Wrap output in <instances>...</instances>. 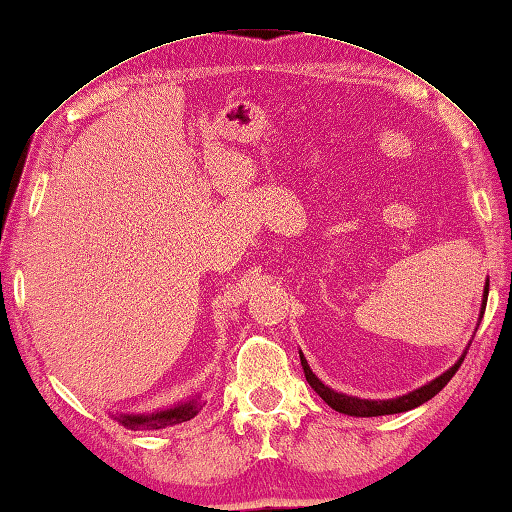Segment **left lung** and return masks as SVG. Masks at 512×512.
Listing matches in <instances>:
<instances>
[{
  "mask_svg": "<svg viewBox=\"0 0 512 512\" xmlns=\"http://www.w3.org/2000/svg\"><path fill=\"white\" fill-rule=\"evenodd\" d=\"M486 299H488V282H486V288H484V306H482V317H484V308H486ZM464 357L459 359V362L446 370L444 375H439L435 382H430L422 388L413 390V393H408L404 397H397V399H386V402H370V399H357V397H348V395H342V393H335V390H330L328 386H324L319 379L313 375V370H310L308 362L304 359V355L299 353V359H302V368H304V375H306V382L313 386L315 393L324 399V402L335 408L337 413H344V415H355V417H379V415H393V413H404V410H410V408H417L422 406L424 402H428V399H433L439 390H442L450 379H453V375L457 373V368L462 366Z\"/></svg>",
  "mask_w": 512,
  "mask_h": 512,
  "instance_id": "1",
  "label": "left lung"
}]
</instances>
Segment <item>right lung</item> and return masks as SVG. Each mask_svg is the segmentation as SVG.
I'll return each mask as SVG.
<instances>
[{
  "instance_id": "right-lung-1",
  "label": "right lung",
  "mask_w": 512,
  "mask_h": 512,
  "mask_svg": "<svg viewBox=\"0 0 512 512\" xmlns=\"http://www.w3.org/2000/svg\"><path fill=\"white\" fill-rule=\"evenodd\" d=\"M197 404L190 402V404H182V406H175L170 410H159L155 415H113L119 424L130 428V430H137V428H144V430H159V428H166V426H175V424H182L188 422V419H193L197 415Z\"/></svg>"
}]
</instances>
